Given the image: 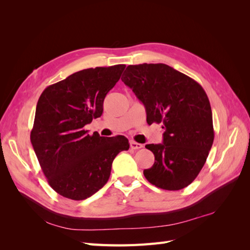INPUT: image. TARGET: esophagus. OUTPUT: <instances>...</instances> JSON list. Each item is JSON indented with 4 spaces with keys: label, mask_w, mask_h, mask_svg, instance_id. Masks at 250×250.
I'll return each instance as SVG.
<instances>
[{
    "label": "esophagus",
    "mask_w": 250,
    "mask_h": 250,
    "mask_svg": "<svg viewBox=\"0 0 250 250\" xmlns=\"http://www.w3.org/2000/svg\"><path fill=\"white\" fill-rule=\"evenodd\" d=\"M130 148L133 149V150H138V149L143 148V145L140 143L134 142V141H130Z\"/></svg>",
    "instance_id": "34e87169"
}]
</instances>
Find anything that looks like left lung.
<instances>
[{"instance_id":"obj_1","label":"left lung","mask_w":250,"mask_h":250,"mask_svg":"<svg viewBox=\"0 0 250 250\" xmlns=\"http://www.w3.org/2000/svg\"><path fill=\"white\" fill-rule=\"evenodd\" d=\"M122 81L144 104L147 123H163V144H148L154 164L144 170L150 184L181 190L197 177L214 142L208 98L198 82L165 63L128 65Z\"/></svg>"}]
</instances>
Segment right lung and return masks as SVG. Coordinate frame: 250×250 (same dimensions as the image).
Wrapping results in <instances>:
<instances>
[{"instance_id": "add662e5", "label": "right lung", "mask_w": 250, "mask_h": 250, "mask_svg": "<svg viewBox=\"0 0 250 250\" xmlns=\"http://www.w3.org/2000/svg\"><path fill=\"white\" fill-rule=\"evenodd\" d=\"M125 64L98 66L49 85L36 105L30 134L34 152L51 188L72 200H83L107 183L111 165L129 149L124 135H89L84 126L103 112L105 96Z\"/></svg>"}]
</instances>
